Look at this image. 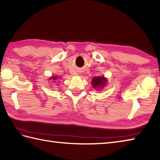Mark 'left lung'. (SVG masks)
Here are the masks:
<instances>
[{
    "label": "left lung",
    "instance_id": "8db88e82",
    "mask_svg": "<svg viewBox=\"0 0 160 160\" xmlns=\"http://www.w3.org/2000/svg\"><path fill=\"white\" fill-rule=\"evenodd\" d=\"M107 82V80L104 77H94L92 79V84L93 88L98 89L102 88V87L105 86V83Z\"/></svg>",
    "mask_w": 160,
    "mask_h": 160
}]
</instances>
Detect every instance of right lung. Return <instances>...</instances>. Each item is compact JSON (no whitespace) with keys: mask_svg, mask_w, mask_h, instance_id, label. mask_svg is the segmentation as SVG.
I'll return each instance as SVG.
<instances>
[{"mask_svg":"<svg viewBox=\"0 0 160 160\" xmlns=\"http://www.w3.org/2000/svg\"><path fill=\"white\" fill-rule=\"evenodd\" d=\"M52 79L53 80H57V77H56V76H52Z\"/></svg>","mask_w":160,"mask_h":160,"instance_id":"right-lung-1","label":"right lung"}]
</instances>
